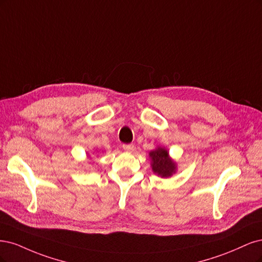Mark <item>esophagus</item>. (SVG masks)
Instances as JSON below:
<instances>
[{
  "label": "esophagus",
  "instance_id": "obj_1",
  "mask_svg": "<svg viewBox=\"0 0 262 262\" xmlns=\"http://www.w3.org/2000/svg\"><path fill=\"white\" fill-rule=\"evenodd\" d=\"M134 145H123V149L125 151H127V152H133L134 151Z\"/></svg>",
  "mask_w": 262,
  "mask_h": 262
}]
</instances>
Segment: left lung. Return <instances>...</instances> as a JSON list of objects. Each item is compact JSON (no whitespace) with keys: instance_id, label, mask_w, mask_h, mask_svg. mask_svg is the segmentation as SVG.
<instances>
[{"instance_id":"left-lung-1","label":"left lung","mask_w":262,"mask_h":262,"mask_svg":"<svg viewBox=\"0 0 262 262\" xmlns=\"http://www.w3.org/2000/svg\"><path fill=\"white\" fill-rule=\"evenodd\" d=\"M150 165L156 175L167 179L177 172V163L171 158L167 149L158 146L149 152Z\"/></svg>"}]
</instances>
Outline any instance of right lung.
Masks as SVG:
<instances>
[{"mask_svg":"<svg viewBox=\"0 0 262 262\" xmlns=\"http://www.w3.org/2000/svg\"><path fill=\"white\" fill-rule=\"evenodd\" d=\"M87 159H88V160H91V159H92V157H91L89 154H87Z\"/></svg>","mask_w":262,"mask_h":262,"instance_id":"1","label":"right lung"}]
</instances>
